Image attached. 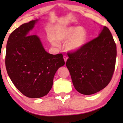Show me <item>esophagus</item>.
I'll list each match as a JSON object with an SVG mask.
<instances>
[{
  "instance_id": "esophagus-1",
  "label": "esophagus",
  "mask_w": 123,
  "mask_h": 123,
  "mask_svg": "<svg viewBox=\"0 0 123 123\" xmlns=\"http://www.w3.org/2000/svg\"><path fill=\"white\" fill-rule=\"evenodd\" d=\"M63 58H64V62H65V63H66V62H67V59H68V58H67L66 56H63Z\"/></svg>"
}]
</instances>
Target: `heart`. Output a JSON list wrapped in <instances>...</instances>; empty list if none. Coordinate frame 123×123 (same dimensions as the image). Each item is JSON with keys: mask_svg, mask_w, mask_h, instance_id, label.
Returning <instances> with one entry per match:
<instances>
[{"mask_svg": "<svg viewBox=\"0 0 123 123\" xmlns=\"http://www.w3.org/2000/svg\"><path fill=\"white\" fill-rule=\"evenodd\" d=\"M53 35L57 39L51 37L50 41L55 46H59L57 41H64L67 51L74 52L80 50L86 43L88 40V33L86 30L81 26H59L55 28Z\"/></svg>", "mask_w": 123, "mask_h": 123, "instance_id": "heart-1", "label": "heart"}]
</instances>
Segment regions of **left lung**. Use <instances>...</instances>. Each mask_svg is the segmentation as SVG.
Wrapping results in <instances>:
<instances>
[{
    "label": "left lung",
    "mask_w": 123,
    "mask_h": 123,
    "mask_svg": "<svg viewBox=\"0 0 123 123\" xmlns=\"http://www.w3.org/2000/svg\"><path fill=\"white\" fill-rule=\"evenodd\" d=\"M68 55L66 66L78 92L92 95L108 85L117 58V46L108 28L104 26L97 37Z\"/></svg>",
    "instance_id": "1"
}]
</instances>
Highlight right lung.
<instances>
[{
	"label": "right lung",
	"instance_id": "right-lung-1",
	"mask_svg": "<svg viewBox=\"0 0 123 123\" xmlns=\"http://www.w3.org/2000/svg\"><path fill=\"white\" fill-rule=\"evenodd\" d=\"M38 19L22 25L13 31L6 43V67L17 88L30 98H40L52 88L55 74L65 64L63 55L45 51L40 38L30 35Z\"/></svg>",
	"mask_w": 123,
	"mask_h": 123
}]
</instances>
